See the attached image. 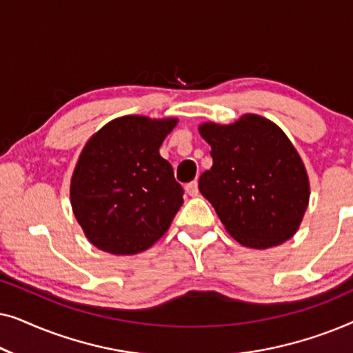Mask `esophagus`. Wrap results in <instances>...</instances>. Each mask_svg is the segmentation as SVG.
<instances>
[{
  "instance_id": "34e87169",
  "label": "esophagus",
  "mask_w": 353,
  "mask_h": 353,
  "mask_svg": "<svg viewBox=\"0 0 353 353\" xmlns=\"http://www.w3.org/2000/svg\"><path fill=\"white\" fill-rule=\"evenodd\" d=\"M185 190H186V192H188V194H190L191 197H194V196L199 194V188H197V181H191V183H188Z\"/></svg>"
}]
</instances>
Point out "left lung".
Listing matches in <instances>:
<instances>
[{"instance_id": "left-lung-1", "label": "left lung", "mask_w": 353, "mask_h": 353, "mask_svg": "<svg viewBox=\"0 0 353 353\" xmlns=\"http://www.w3.org/2000/svg\"><path fill=\"white\" fill-rule=\"evenodd\" d=\"M214 165L199 191L239 244L268 249L291 239L310 199L301 156L272 120L245 114L234 123H202Z\"/></svg>"}]
</instances>
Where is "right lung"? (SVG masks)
<instances>
[{"instance_id":"add662e5","label":"right lung","mask_w":353,"mask_h":353,"mask_svg":"<svg viewBox=\"0 0 353 353\" xmlns=\"http://www.w3.org/2000/svg\"><path fill=\"white\" fill-rule=\"evenodd\" d=\"M176 123L125 115L85 144L70 180V204L98 249L132 255L165 234L183 204V188L159 148Z\"/></svg>"}]
</instances>
